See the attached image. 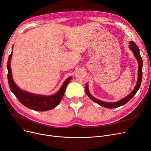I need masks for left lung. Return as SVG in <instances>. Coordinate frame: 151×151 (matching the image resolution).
I'll return each mask as SVG.
<instances>
[{
    "label": "left lung",
    "instance_id": "1",
    "mask_svg": "<svg viewBox=\"0 0 151 151\" xmlns=\"http://www.w3.org/2000/svg\"><path fill=\"white\" fill-rule=\"evenodd\" d=\"M129 49L133 52L134 54L135 57L137 60L138 63V80L137 82V84L134 88V89L133 90V91L126 97H125L124 98H122L120 101L118 102H104L101 100L97 99L95 97H94L90 93L89 91V88H88V83L86 84L85 86V91L86 93L87 94L88 96L89 97V98L94 101V102L98 104L99 105L102 106V107H105V108H108V109H114V108H117L120 107V106H122L123 105L126 104L130 100L132 99L133 97L134 96V95L137 93V91L139 90V88L141 86V81H142V77H143V72H142V69H143V60L142 58H141L140 55V53H139V49L137 45H136V44L133 42L132 41H129Z\"/></svg>",
    "mask_w": 151,
    "mask_h": 151
}]
</instances>
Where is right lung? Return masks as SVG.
Masks as SVG:
<instances>
[{
    "instance_id": "add662e5",
    "label": "right lung",
    "mask_w": 151,
    "mask_h": 151,
    "mask_svg": "<svg viewBox=\"0 0 151 151\" xmlns=\"http://www.w3.org/2000/svg\"><path fill=\"white\" fill-rule=\"evenodd\" d=\"M13 48V47H12ZM13 51L9 55L7 62L8 82L9 86L12 93L15 95L19 102L28 109L38 111H44L54 109L60 104L65 94L68 84L72 78V76L68 77L62 84L60 90L54 94L45 96L42 94H33L21 90L14 83L12 77L10 62Z\"/></svg>"
}]
</instances>
